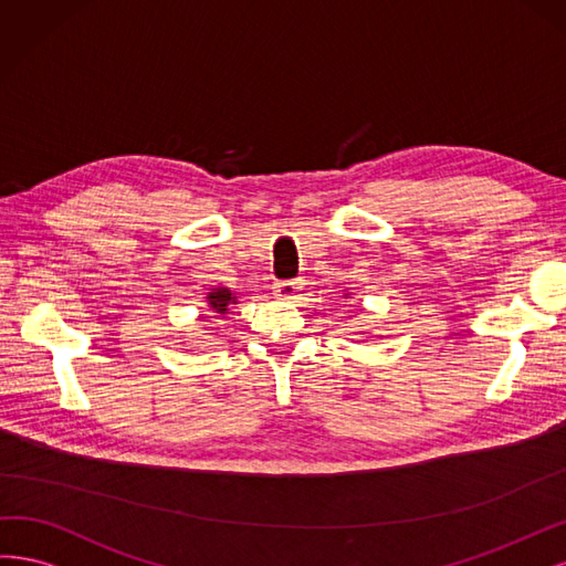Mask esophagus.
I'll return each mask as SVG.
<instances>
[{
	"mask_svg": "<svg viewBox=\"0 0 566 566\" xmlns=\"http://www.w3.org/2000/svg\"><path fill=\"white\" fill-rule=\"evenodd\" d=\"M301 289H303L301 280H282V282H277L275 286H272V291H275V296L282 298V301H294L298 296Z\"/></svg>",
	"mask_w": 566,
	"mask_h": 566,
	"instance_id": "obj_1",
	"label": "esophagus"
}]
</instances>
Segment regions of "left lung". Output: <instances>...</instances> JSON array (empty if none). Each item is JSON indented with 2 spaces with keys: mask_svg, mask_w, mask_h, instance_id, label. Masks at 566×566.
Segmentation results:
<instances>
[{
  "mask_svg": "<svg viewBox=\"0 0 566 566\" xmlns=\"http://www.w3.org/2000/svg\"><path fill=\"white\" fill-rule=\"evenodd\" d=\"M348 296H350V294H345V298H348Z\"/></svg>",
  "mask_w": 566,
  "mask_h": 566,
  "instance_id": "1",
  "label": "left lung"
}]
</instances>
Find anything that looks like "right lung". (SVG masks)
<instances>
[{"label":"right lung","mask_w":566,"mask_h":566,"mask_svg":"<svg viewBox=\"0 0 566 566\" xmlns=\"http://www.w3.org/2000/svg\"><path fill=\"white\" fill-rule=\"evenodd\" d=\"M230 303H237V296L232 294V291L228 286H216L211 289L207 294V307L211 310V317H226L228 310H230Z\"/></svg>","instance_id":"1"}]
</instances>
